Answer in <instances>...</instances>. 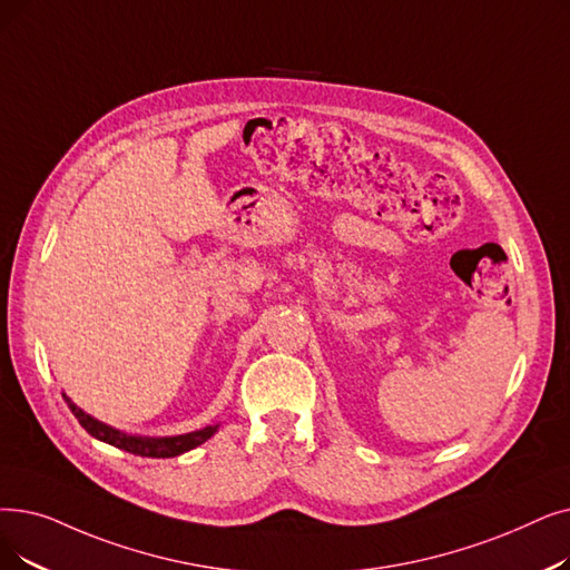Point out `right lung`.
I'll return each mask as SVG.
<instances>
[{"instance_id": "1", "label": "right lung", "mask_w": 570, "mask_h": 570, "mask_svg": "<svg viewBox=\"0 0 570 570\" xmlns=\"http://www.w3.org/2000/svg\"><path fill=\"white\" fill-rule=\"evenodd\" d=\"M65 403L69 405V410L73 412V416L79 419V424L95 438V440H102L107 444H114V448L122 450V452H130L137 456H151V459H169V456H179L184 452L195 450L197 444L207 442L216 431L218 424L214 426H205V429H197L190 433H181V435H165V438H148V435H132L126 431H118L100 419L90 416L88 412H83L77 403H73L67 393H62Z\"/></svg>"}]
</instances>
